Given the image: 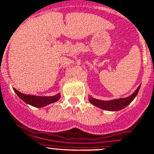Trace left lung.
Masks as SVG:
<instances>
[{
	"label": "left lung",
	"mask_w": 154,
	"mask_h": 154,
	"mask_svg": "<svg viewBox=\"0 0 154 154\" xmlns=\"http://www.w3.org/2000/svg\"><path fill=\"white\" fill-rule=\"evenodd\" d=\"M140 88V85L137 88V89L132 94L130 95L128 97L119 98V99H114L110 100H101L93 98L91 96H88V100L92 105L101 109H105L108 111H118L127 107L136 98L138 94Z\"/></svg>",
	"instance_id": "8db88e82"
}]
</instances>
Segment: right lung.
<instances>
[{"label":"right lung","instance_id":"right-lung-1","mask_svg":"<svg viewBox=\"0 0 154 154\" xmlns=\"http://www.w3.org/2000/svg\"><path fill=\"white\" fill-rule=\"evenodd\" d=\"M14 91L15 92L16 94L18 95V97L21 98L25 103L28 104L30 106H34V107H36V108L45 107V106H48L50 104L57 102L61 97L60 92L54 95V96H52V97H39V96L26 95L23 94V93H21L15 88H14Z\"/></svg>","mask_w":154,"mask_h":154}]
</instances>
